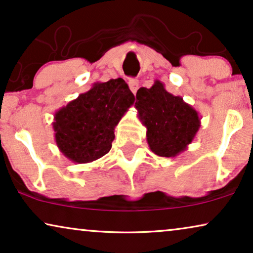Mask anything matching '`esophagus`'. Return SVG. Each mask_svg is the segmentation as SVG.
<instances>
[{
  "label": "esophagus",
  "mask_w": 253,
  "mask_h": 253,
  "mask_svg": "<svg viewBox=\"0 0 253 253\" xmlns=\"http://www.w3.org/2000/svg\"><path fill=\"white\" fill-rule=\"evenodd\" d=\"M129 87L134 94V93L137 92L138 87H139V81H138V79H136V78H131L129 81Z\"/></svg>",
  "instance_id": "1"
}]
</instances>
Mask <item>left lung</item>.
<instances>
[{"mask_svg": "<svg viewBox=\"0 0 253 253\" xmlns=\"http://www.w3.org/2000/svg\"><path fill=\"white\" fill-rule=\"evenodd\" d=\"M134 107L147 129L148 146L159 157L172 158L184 152L200 127L198 112L182 96L169 93L160 81L151 88L138 89Z\"/></svg>", "mask_w": 253, "mask_h": 253, "instance_id": "left-lung-1", "label": "left lung"}]
</instances>
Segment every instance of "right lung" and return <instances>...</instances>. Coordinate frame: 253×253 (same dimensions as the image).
Returning <instances> with one entry per match:
<instances>
[{"mask_svg": "<svg viewBox=\"0 0 253 253\" xmlns=\"http://www.w3.org/2000/svg\"><path fill=\"white\" fill-rule=\"evenodd\" d=\"M134 95L122 78L94 83L54 115L53 129L58 150L75 164H88L107 154L114 130Z\"/></svg>", "mask_w": 253, "mask_h": 253, "instance_id": "right-lung-1", "label": "right lung"}]
</instances>
